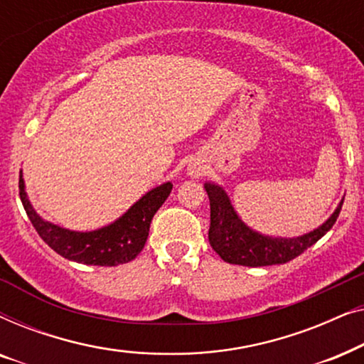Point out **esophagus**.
<instances>
[{"label": "esophagus", "mask_w": 364, "mask_h": 364, "mask_svg": "<svg viewBox=\"0 0 364 364\" xmlns=\"http://www.w3.org/2000/svg\"><path fill=\"white\" fill-rule=\"evenodd\" d=\"M203 171H205V168H203L200 164H191V166H188V173L193 177L203 176Z\"/></svg>", "instance_id": "1"}]
</instances>
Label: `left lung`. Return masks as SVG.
Returning a JSON list of instances; mask_svg holds the SVG:
<instances>
[{"mask_svg": "<svg viewBox=\"0 0 364 364\" xmlns=\"http://www.w3.org/2000/svg\"><path fill=\"white\" fill-rule=\"evenodd\" d=\"M208 200H210V228L208 242L223 262L243 267H267L287 263L301 255L306 248L316 243L340 215L343 200L328 220L301 237L282 238L262 235L242 222L237 215L227 192L217 183L207 182Z\"/></svg>", "mask_w": 364, "mask_h": 364, "instance_id": "1", "label": "left lung"}]
</instances>
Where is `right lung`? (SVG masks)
<instances>
[{"label": "right lung", "instance_id": "obj_1", "mask_svg": "<svg viewBox=\"0 0 364 364\" xmlns=\"http://www.w3.org/2000/svg\"><path fill=\"white\" fill-rule=\"evenodd\" d=\"M172 183L166 182L142 196L111 225L92 232H74L43 220L24 191L23 172H19V197L39 237L68 260L97 267H116L136 258L146 245L152 217L166 202Z\"/></svg>", "mask_w": 364, "mask_h": 364}]
</instances>
